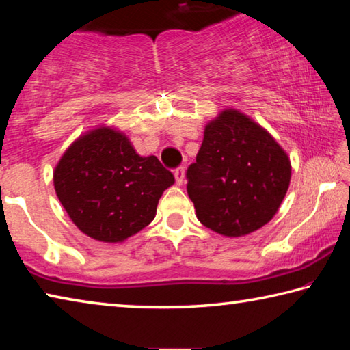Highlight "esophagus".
<instances>
[{"instance_id": "34e87169", "label": "esophagus", "mask_w": 350, "mask_h": 350, "mask_svg": "<svg viewBox=\"0 0 350 350\" xmlns=\"http://www.w3.org/2000/svg\"><path fill=\"white\" fill-rule=\"evenodd\" d=\"M174 177H176L177 185H182L183 180H185V168L179 167L177 170H174Z\"/></svg>"}]
</instances>
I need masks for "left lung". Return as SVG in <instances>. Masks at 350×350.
<instances>
[{"label": "left lung", "instance_id": "1", "mask_svg": "<svg viewBox=\"0 0 350 350\" xmlns=\"http://www.w3.org/2000/svg\"><path fill=\"white\" fill-rule=\"evenodd\" d=\"M290 177L287 152L267 129L228 108L205 125L196 162L187 171V191L200 224L238 238L271 221Z\"/></svg>", "mask_w": 350, "mask_h": 350}]
</instances>
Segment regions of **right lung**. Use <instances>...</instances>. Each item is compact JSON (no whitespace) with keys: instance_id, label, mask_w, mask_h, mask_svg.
<instances>
[{"instance_id":"obj_1","label":"right lung","mask_w":350,"mask_h":350,"mask_svg":"<svg viewBox=\"0 0 350 350\" xmlns=\"http://www.w3.org/2000/svg\"><path fill=\"white\" fill-rule=\"evenodd\" d=\"M173 183L156 156H139L125 134L103 125L74 140L54 170L70 221L100 242H123L151 224Z\"/></svg>"}]
</instances>
